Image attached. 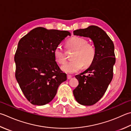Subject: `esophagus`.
Masks as SVG:
<instances>
[{
	"mask_svg": "<svg viewBox=\"0 0 131 131\" xmlns=\"http://www.w3.org/2000/svg\"><path fill=\"white\" fill-rule=\"evenodd\" d=\"M71 78H72V76L69 75H67V79H68L70 80V79H71Z\"/></svg>",
	"mask_w": 131,
	"mask_h": 131,
	"instance_id": "obj_1",
	"label": "esophagus"
}]
</instances>
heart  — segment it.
I'll use <instances>...</instances> for the list:
<instances>
[{
  "label": "heart",
  "instance_id": "heart-1",
  "mask_svg": "<svg viewBox=\"0 0 131 131\" xmlns=\"http://www.w3.org/2000/svg\"><path fill=\"white\" fill-rule=\"evenodd\" d=\"M67 50L73 51L71 60L61 66V70L67 73H73L82 68L87 67L93 63L96 56V50L92 44L87 43L85 39L74 36L66 43ZM54 57L58 63L63 64L66 61V55L61 46H58L53 51Z\"/></svg>",
  "mask_w": 131,
  "mask_h": 131
}]
</instances>
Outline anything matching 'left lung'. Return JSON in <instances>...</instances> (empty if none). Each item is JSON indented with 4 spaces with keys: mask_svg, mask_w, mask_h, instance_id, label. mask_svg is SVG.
<instances>
[{
    "mask_svg": "<svg viewBox=\"0 0 131 131\" xmlns=\"http://www.w3.org/2000/svg\"><path fill=\"white\" fill-rule=\"evenodd\" d=\"M73 35L90 38L96 50L95 58L90 67L75 76L79 85L73 91L79 104L92 105L104 95L113 78L116 61L114 44L105 32L96 26L77 29L73 31Z\"/></svg>",
    "mask_w": 131,
    "mask_h": 131,
    "instance_id": "obj_1",
    "label": "left lung"
}]
</instances>
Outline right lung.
Segmentation results:
<instances>
[{"label": "right lung", "instance_id": "obj_1", "mask_svg": "<svg viewBox=\"0 0 131 131\" xmlns=\"http://www.w3.org/2000/svg\"><path fill=\"white\" fill-rule=\"evenodd\" d=\"M70 32L37 27L23 36L15 55V78L31 104L43 105L55 97L66 73L59 68L53 51Z\"/></svg>", "mask_w": 131, "mask_h": 131}]
</instances>
